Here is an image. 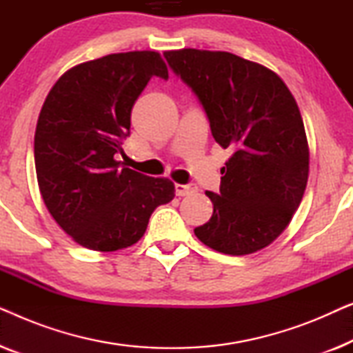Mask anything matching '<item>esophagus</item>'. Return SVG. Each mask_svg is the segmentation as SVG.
<instances>
[{
    "mask_svg": "<svg viewBox=\"0 0 353 353\" xmlns=\"http://www.w3.org/2000/svg\"><path fill=\"white\" fill-rule=\"evenodd\" d=\"M196 191H197L196 185H180V183H176L175 185L176 196H188V194H192V192H196Z\"/></svg>",
    "mask_w": 353,
    "mask_h": 353,
    "instance_id": "esophagus-1",
    "label": "esophagus"
}]
</instances>
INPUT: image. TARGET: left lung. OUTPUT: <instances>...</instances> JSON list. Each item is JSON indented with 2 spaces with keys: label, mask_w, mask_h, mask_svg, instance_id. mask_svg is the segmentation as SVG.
<instances>
[{
  "label": "left lung",
  "mask_w": 353,
  "mask_h": 353,
  "mask_svg": "<svg viewBox=\"0 0 353 353\" xmlns=\"http://www.w3.org/2000/svg\"><path fill=\"white\" fill-rule=\"evenodd\" d=\"M163 56L199 98L215 141L233 151L220 194L205 191L214 214L194 234L228 255L267 248L307 188L310 151L296 99L278 74L231 52L183 48Z\"/></svg>",
  "instance_id": "8db88e82"
}]
</instances>
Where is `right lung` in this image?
I'll return each mask as SVG.
<instances>
[{
  "label": "right lung",
  "instance_id": "obj_1",
  "mask_svg": "<svg viewBox=\"0 0 353 353\" xmlns=\"http://www.w3.org/2000/svg\"><path fill=\"white\" fill-rule=\"evenodd\" d=\"M168 79L157 51H130L81 62L48 93L35 130L38 188L56 223L86 249L130 248L149 216L175 197L168 178L122 167L134 101L151 77Z\"/></svg>",
  "mask_w": 353,
  "mask_h": 353
}]
</instances>
